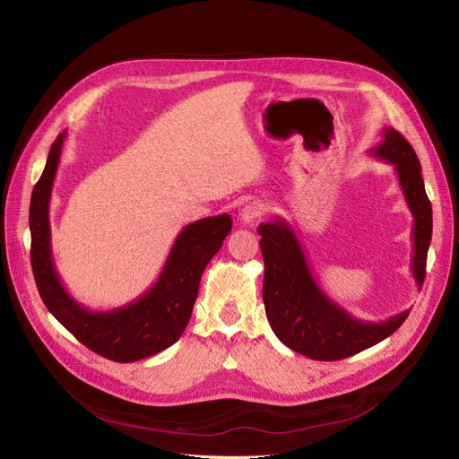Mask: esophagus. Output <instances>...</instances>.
<instances>
[{"label":"esophagus","mask_w":459,"mask_h":459,"mask_svg":"<svg viewBox=\"0 0 459 459\" xmlns=\"http://www.w3.org/2000/svg\"><path fill=\"white\" fill-rule=\"evenodd\" d=\"M263 213H264V205H263L261 202H249V204H246L244 208H242L240 219H242L244 225H251V223H254L255 219H259Z\"/></svg>","instance_id":"34e87169"}]
</instances>
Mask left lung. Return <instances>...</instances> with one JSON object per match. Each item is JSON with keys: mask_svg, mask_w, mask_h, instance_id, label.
<instances>
[{"mask_svg": "<svg viewBox=\"0 0 459 459\" xmlns=\"http://www.w3.org/2000/svg\"><path fill=\"white\" fill-rule=\"evenodd\" d=\"M369 154L393 164L413 217L411 274L418 290L425 280L427 251L433 234V210L425 195L421 164L411 144L393 127ZM264 261L263 301L273 332L286 347L313 360H342L387 339L403 326L410 310L381 322H364L332 301L318 286L298 234L282 217L259 225Z\"/></svg>", "mask_w": 459, "mask_h": 459, "instance_id": "1", "label": "left lung"}]
</instances>
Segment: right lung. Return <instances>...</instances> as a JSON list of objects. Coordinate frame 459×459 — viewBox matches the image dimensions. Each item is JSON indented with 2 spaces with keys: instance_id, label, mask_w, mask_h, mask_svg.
<instances>
[{
  "instance_id": "right-lung-1",
  "label": "right lung",
  "mask_w": 459,
  "mask_h": 459,
  "mask_svg": "<svg viewBox=\"0 0 459 459\" xmlns=\"http://www.w3.org/2000/svg\"><path fill=\"white\" fill-rule=\"evenodd\" d=\"M66 131L51 144L46 169L30 200L32 271L49 313L87 349L114 362H135L171 347L185 332L198 298L200 278L232 229L230 215L205 217L186 225L154 286L135 301L110 310H91L63 286L51 255L49 202Z\"/></svg>"
}]
</instances>
